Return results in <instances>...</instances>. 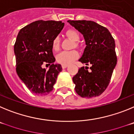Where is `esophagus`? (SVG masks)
<instances>
[{"label": "esophagus", "mask_w": 134, "mask_h": 134, "mask_svg": "<svg viewBox=\"0 0 134 134\" xmlns=\"http://www.w3.org/2000/svg\"><path fill=\"white\" fill-rule=\"evenodd\" d=\"M62 68H66L67 67H68V65H64L62 64Z\"/></svg>", "instance_id": "esophagus-1"}]
</instances>
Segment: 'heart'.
Returning a JSON list of instances; mask_svg holds the SVG:
<instances>
[{
	"label": "heart",
	"mask_w": 134,
	"mask_h": 134,
	"mask_svg": "<svg viewBox=\"0 0 134 134\" xmlns=\"http://www.w3.org/2000/svg\"><path fill=\"white\" fill-rule=\"evenodd\" d=\"M66 36L73 40L75 42H79L80 40V35L79 32L75 29H70L66 31ZM52 49L54 51L58 50L60 48V37L59 36L55 37L52 43ZM79 54L78 52L75 50L64 51L58 54L56 56V61L59 64L64 65H69L74 62L79 58Z\"/></svg>",
	"instance_id": "1"
}]
</instances>
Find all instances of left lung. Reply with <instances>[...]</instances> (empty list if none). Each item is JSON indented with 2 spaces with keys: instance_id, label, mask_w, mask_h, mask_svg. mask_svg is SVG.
<instances>
[{
  "instance_id": "obj_1",
  "label": "left lung",
  "mask_w": 134,
  "mask_h": 134,
  "mask_svg": "<svg viewBox=\"0 0 134 134\" xmlns=\"http://www.w3.org/2000/svg\"><path fill=\"white\" fill-rule=\"evenodd\" d=\"M68 23L84 36L86 48L79 59L82 64L92 65L81 67L72 80L75 91L83 98L100 95L106 90L117 64L115 40L106 27L92 21H71Z\"/></svg>"
}]
</instances>
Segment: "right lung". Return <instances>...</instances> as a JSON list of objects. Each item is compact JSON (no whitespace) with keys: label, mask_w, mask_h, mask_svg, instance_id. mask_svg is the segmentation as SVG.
I'll use <instances>...</instances> for the list:
<instances>
[{"label":"right lung","mask_w":134,"mask_h":134,"mask_svg":"<svg viewBox=\"0 0 134 134\" xmlns=\"http://www.w3.org/2000/svg\"><path fill=\"white\" fill-rule=\"evenodd\" d=\"M64 26L62 21L40 20L22 28L16 37L14 46L16 73L34 94L50 93L62 70L61 65L54 64L52 43ZM45 63L50 66L48 70L42 68Z\"/></svg>","instance_id":"add662e5"}]
</instances>
